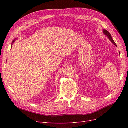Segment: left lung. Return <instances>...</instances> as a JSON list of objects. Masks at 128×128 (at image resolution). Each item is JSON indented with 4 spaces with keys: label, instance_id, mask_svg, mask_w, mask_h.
I'll use <instances>...</instances> for the list:
<instances>
[{
    "label": "left lung",
    "instance_id": "left-lung-1",
    "mask_svg": "<svg viewBox=\"0 0 128 128\" xmlns=\"http://www.w3.org/2000/svg\"><path fill=\"white\" fill-rule=\"evenodd\" d=\"M103 32L108 37V38L110 39V41L114 44H115L116 46H117V45H116V43L114 41V40L112 39V36H111V35H110V34L107 31V30H103Z\"/></svg>",
    "mask_w": 128,
    "mask_h": 128
}]
</instances>
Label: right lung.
<instances>
[{
  "mask_svg": "<svg viewBox=\"0 0 128 128\" xmlns=\"http://www.w3.org/2000/svg\"><path fill=\"white\" fill-rule=\"evenodd\" d=\"M15 40H13V42H14V41H15Z\"/></svg>",
  "mask_w": 128,
  "mask_h": 128,
  "instance_id": "add662e5",
  "label": "right lung"
}]
</instances>
